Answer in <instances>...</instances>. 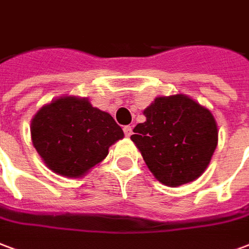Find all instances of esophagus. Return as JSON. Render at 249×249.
Wrapping results in <instances>:
<instances>
[{
    "mask_svg": "<svg viewBox=\"0 0 249 249\" xmlns=\"http://www.w3.org/2000/svg\"><path fill=\"white\" fill-rule=\"evenodd\" d=\"M123 129H124L125 136H126V137H130V134H132V126H130V125H126Z\"/></svg>",
    "mask_w": 249,
    "mask_h": 249,
    "instance_id": "obj_1",
    "label": "esophagus"
}]
</instances>
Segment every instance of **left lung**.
<instances>
[{"label":"left lung","mask_w":249,"mask_h":249,"mask_svg":"<svg viewBox=\"0 0 249 249\" xmlns=\"http://www.w3.org/2000/svg\"><path fill=\"white\" fill-rule=\"evenodd\" d=\"M130 139L158 181L177 187L203 174L218 145L213 113L186 95L160 96Z\"/></svg>","instance_id":"left-lung-1"}]
</instances>
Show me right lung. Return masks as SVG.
Masks as SVG:
<instances>
[{
  "instance_id": "1",
  "label": "right lung",
  "mask_w": 249,
  "mask_h": 249,
  "mask_svg": "<svg viewBox=\"0 0 249 249\" xmlns=\"http://www.w3.org/2000/svg\"><path fill=\"white\" fill-rule=\"evenodd\" d=\"M31 140L46 166L59 176L79 178L108 156L124 137L113 117L86 97L62 96L42 107L31 120Z\"/></svg>"
}]
</instances>
